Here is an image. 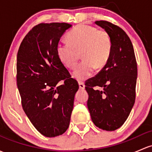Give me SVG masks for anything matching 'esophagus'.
Instances as JSON below:
<instances>
[{
	"label": "esophagus",
	"mask_w": 152,
	"mask_h": 152,
	"mask_svg": "<svg viewBox=\"0 0 152 152\" xmlns=\"http://www.w3.org/2000/svg\"><path fill=\"white\" fill-rule=\"evenodd\" d=\"M79 88L81 89H84V87H85L84 84L83 82H81V81H79Z\"/></svg>",
	"instance_id": "1"
}]
</instances>
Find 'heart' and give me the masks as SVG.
<instances>
[{
  "mask_svg": "<svg viewBox=\"0 0 152 152\" xmlns=\"http://www.w3.org/2000/svg\"><path fill=\"white\" fill-rule=\"evenodd\" d=\"M68 41L57 44V54L62 63L73 69L80 58L83 60L73 76L79 81L85 80L93 74L95 68L105 65L111 51V38L107 31L88 25H79L68 34Z\"/></svg>",
  "mask_w": 152,
  "mask_h": 152,
  "instance_id": "obj_1",
  "label": "heart"
}]
</instances>
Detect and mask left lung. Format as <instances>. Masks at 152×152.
Instances as JSON below:
<instances>
[{"instance_id": "8db88e82", "label": "left lung", "mask_w": 152, "mask_h": 152, "mask_svg": "<svg viewBox=\"0 0 152 152\" xmlns=\"http://www.w3.org/2000/svg\"><path fill=\"white\" fill-rule=\"evenodd\" d=\"M95 23L108 32L112 46L105 66L86 81L87 107L97 127L114 131L127 120L135 103L136 59L130 38L122 28L105 20ZM98 86L102 89H95Z\"/></svg>"}]
</instances>
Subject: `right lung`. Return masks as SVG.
I'll list each match as a JSON object with an SVG mask.
<instances>
[{"instance_id": "add662e5", "label": "right lung", "mask_w": 152, "mask_h": 152, "mask_svg": "<svg viewBox=\"0 0 152 152\" xmlns=\"http://www.w3.org/2000/svg\"><path fill=\"white\" fill-rule=\"evenodd\" d=\"M71 27L64 22L38 24L23 38L17 53V84L22 108L36 130L49 138L68 128L79 89L57 54L60 38Z\"/></svg>"}]
</instances>
